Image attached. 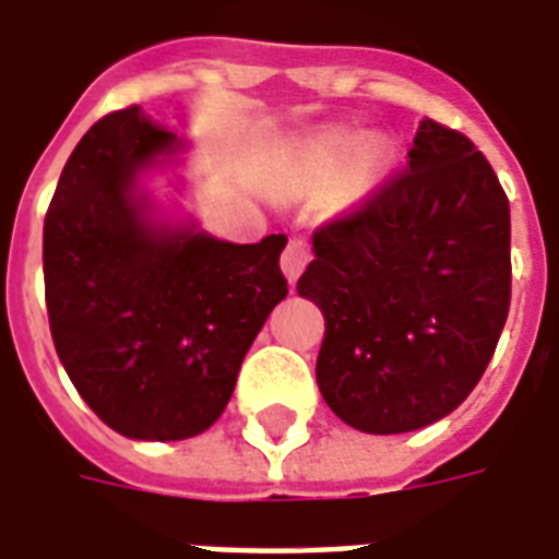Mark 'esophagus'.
<instances>
[{
    "instance_id": "obj_1",
    "label": "esophagus",
    "mask_w": 559,
    "mask_h": 559,
    "mask_svg": "<svg viewBox=\"0 0 559 559\" xmlns=\"http://www.w3.org/2000/svg\"><path fill=\"white\" fill-rule=\"evenodd\" d=\"M308 263V245L302 239H290V245L281 253V272L287 275L290 284H296V278L302 275V269Z\"/></svg>"
}]
</instances>
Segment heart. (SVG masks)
<instances>
[{
    "label": "heart",
    "mask_w": 559,
    "mask_h": 559,
    "mask_svg": "<svg viewBox=\"0 0 559 559\" xmlns=\"http://www.w3.org/2000/svg\"><path fill=\"white\" fill-rule=\"evenodd\" d=\"M362 147L360 132L350 130H323L311 135L308 144L302 147V163L311 171H335L345 166L347 159L354 157Z\"/></svg>",
    "instance_id": "b5f03b06"
}]
</instances>
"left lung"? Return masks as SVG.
Listing matches in <instances>:
<instances>
[{"label":"left lung","mask_w":559,"mask_h":559,"mask_svg":"<svg viewBox=\"0 0 559 559\" xmlns=\"http://www.w3.org/2000/svg\"><path fill=\"white\" fill-rule=\"evenodd\" d=\"M311 241L314 260L296 290L326 320L318 354L326 405L372 436L451 415L509 318V199L484 154L420 120L400 178Z\"/></svg>","instance_id":"obj_1"}]
</instances>
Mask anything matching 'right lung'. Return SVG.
Instances as JSON below:
<instances>
[{"label":"right lung","mask_w":559,"mask_h":559,"mask_svg":"<svg viewBox=\"0 0 559 559\" xmlns=\"http://www.w3.org/2000/svg\"><path fill=\"white\" fill-rule=\"evenodd\" d=\"M187 139L139 108L93 123L45 217L53 347L81 400L135 442H181L224 415L241 360L287 296V239L233 245L166 212L151 178ZM181 193L185 181H171Z\"/></svg>","instance_id":"1"}]
</instances>
